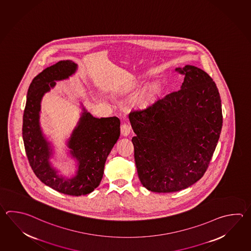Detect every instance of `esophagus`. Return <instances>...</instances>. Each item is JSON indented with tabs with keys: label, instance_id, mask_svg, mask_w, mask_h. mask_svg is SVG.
<instances>
[{
	"label": "esophagus",
	"instance_id": "esophagus-1",
	"mask_svg": "<svg viewBox=\"0 0 251 251\" xmlns=\"http://www.w3.org/2000/svg\"><path fill=\"white\" fill-rule=\"evenodd\" d=\"M130 125L128 123H123L121 126V133L124 137H127L130 133Z\"/></svg>",
	"mask_w": 251,
	"mask_h": 251
}]
</instances>
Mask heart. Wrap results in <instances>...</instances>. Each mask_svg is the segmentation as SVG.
<instances>
[{
  "instance_id": "obj_1",
  "label": "heart",
  "mask_w": 251,
  "mask_h": 251,
  "mask_svg": "<svg viewBox=\"0 0 251 251\" xmlns=\"http://www.w3.org/2000/svg\"><path fill=\"white\" fill-rule=\"evenodd\" d=\"M149 98H150V94H149V96H147V98H145V100H147V101H148V100L149 99Z\"/></svg>"
}]
</instances>
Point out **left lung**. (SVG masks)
Wrapping results in <instances>:
<instances>
[{
    "label": "left lung",
    "instance_id": "left-lung-1",
    "mask_svg": "<svg viewBox=\"0 0 251 251\" xmlns=\"http://www.w3.org/2000/svg\"><path fill=\"white\" fill-rule=\"evenodd\" d=\"M176 71L185 75L179 91L128 114L138 178L158 193L179 191L201 179L223 126L220 95L212 77L192 65Z\"/></svg>",
    "mask_w": 251,
    "mask_h": 251
}]
</instances>
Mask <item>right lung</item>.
I'll return each instance as SVG.
<instances>
[{
  "mask_svg": "<svg viewBox=\"0 0 251 251\" xmlns=\"http://www.w3.org/2000/svg\"><path fill=\"white\" fill-rule=\"evenodd\" d=\"M77 70V63L60 61L35 77L27 90L22 126L26 156L36 177L60 193L76 197L89 194L99 186L107 156L121 134L117 117H94L81 102V115L67 141L69 154L75 160L77 171L68 178L52 166L50 160L53 148L40 125L42 99L55 87L56 81L68 79Z\"/></svg>",
  "mask_w": 251,
  "mask_h": 251,
  "instance_id": "add662e5",
  "label": "right lung"
}]
</instances>
